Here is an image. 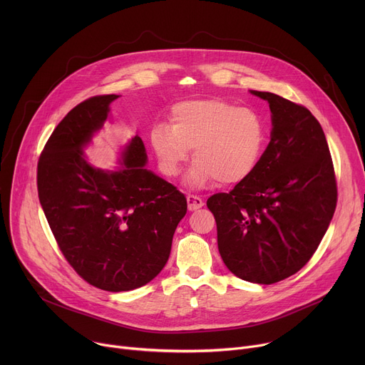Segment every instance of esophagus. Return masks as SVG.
Listing matches in <instances>:
<instances>
[{
    "label": "esophagus",
    "mask_w": 365,
    "mask_h": 365,
    "mask_svg": "<svg viewBox=\"0 0 365 365\" xmlns=\"http://www.w3.org/2000/svg\"><path fill=\"white\" fill-rule=\"evenodd\" d=\"M186 200H187L189 211H196V210H199V207L203 206V199L196 195H187Z\"/></svg>",
    "instance_id": "34e87169"
}]
</instances>
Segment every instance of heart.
Masks as SVG:
<instances>
[{"mask_svg":"<svg viewBox=\"0 0 365 365\" xmlns=\"http://www.w3.org/2000/svg\"><path fill=\"white\" fill-rule=\"evenodd\" d=\"M150 140L165 173L179 175L192 150L190 186L203 187L215 180L234 186L245 182L262 160L266 127L250 108L218 98L189 99L172 107L170 125L153 127Z\"/></svg>","mask_w":365,"mask_h":365,"instance_id":"obj_1","label":"heart"}]
</instances>
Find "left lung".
I'll return each mask as SVG.
<instances>
[{
  "label": "left lung",
  "mask_w": 365,
  "mask_h": 365,
  "mask_svg": "<svg viewBox=\"0 0 365 365\" xmlns=\"http://www.w3.org/2000/svg\"><path fill=\"white\" fill-rule=\"evenodd\" d=\"M272 111V140L255 172L228 193L206 200L218 250L237 277L273 284L315 254L334 217L338 190L319 121L300 103L251 91Z\"/></svg>",
  "instance_id": "obj_1"
}]
</instances>
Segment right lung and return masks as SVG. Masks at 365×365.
<instances>
[{
    "label": "right lung",
    "mask_w": 365,
    "mask_h": 365,
    "mask_svg": "<svg viewBox=\"0 0 365 365\" xmlns=\"http://www.w3.org/2000/svg\"><path fill=\"white\" fill-rule=\"evenodd\" d=\"M117 98L96 95L78 103L51 133L37 163L40 205L62 254L86 283L107 292L141 287L163 270L187 210L176 186L144 169L138 135L123 153V169L103 172L86 163L82 147Z\"/></svg>",
    "instance_id": "right-lung-1"
}]
</instances>
